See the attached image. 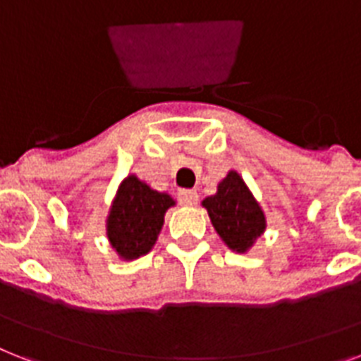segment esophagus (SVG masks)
<instances>
[{
	"label": "esophagus",
	"mask_w": 361,
	"mask_h": 361,
	"mask_svg": "<svg viewBox=\"0 0 361 361\" xmlns=\"http://www.w3.org/2000/svg\"><path fill=\"white\" fill-rule=\"evenodd\" d=\"M180 202L183 206H195L196 202H198V192L195 189H183L180 190V195H178Z\"/></svg>",
	"instance_id": "obj_1"
}]
</instances>
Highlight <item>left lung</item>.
I'll list each match as a JSON object with an SVG mask.
<instances>
[{"instance_id": "1", "label": "left lung", "mask_w": 361, "mask_h": 361, "mask_svg": "<svg viewBox=\"0 0 361 361\" xmlns=\"http://www.w3.org/2000/svg\"><path fill=\"white\" fill-rule=\"evenodd\" d=\"M211 224L224 245L237 254H245L263 235L267 219L259 202L235 171H230L216 185L215 195L202 200Z\"/></svg>"}]
</instances>
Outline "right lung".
Here are the masks:
<instances>
[{
	"label": "right lung",
	"mask_w": 361,
	"mask_h": 361,
	"mask_svg": "<svg viewBox=\"0 0 361 361\" xmlns=\"http://www.w3.org/2000/svg\"><path fill=\"white\" fill-rule=\"evenodd\" d=\"M176 206L166 192L152 189L148 183L130 174L122 180L107 215V239L120 259L133 262L154 248L166 209Z\"/></svg>",
	"instance_id": "obj_1"
}]
</instances>
